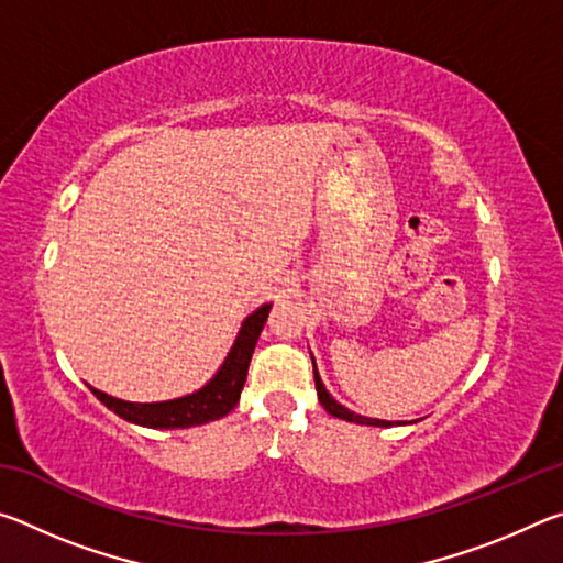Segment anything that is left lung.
Listing matches in <instances>:
<instances>
[{"label": "left lung", "mask_w": 563, "mask_h": 563, "mask_svg": "<svg viewBox=\"0 0 563 563\" xmlns=\"http://www.w3.org/2000/svg\"><path fill=\"white\" fill-rule=\"evenodd\" d=\"M312 373H316V389H318V399H320V405L325 407L332 417H340V419H345V422H355V424H369V427H393V422H387V419H373V417H362V415L350 412L347 407H342V405L338 402V399L328 393L325 385H322V379H320V375H318V367H316V360H312Z\"/></svg>", "instance_id": "left-lung-1"}]
</instances>
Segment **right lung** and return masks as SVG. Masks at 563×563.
I'll list each match as a JSON object with an SVG mask.
<instances>
[{
    "instance_id": "add662e5",
    "label": "right lung",
    "mask_w": 563,
    "mask_h": 563,
    "mask_svg": "<svg viewBox=\"0 0 563 563\" xmlns=\"http://www.w3.org/2000/svg\"><path fill=\"white\" fill-rule=\"evenodd\" d=\"M273 305H261L253 316L243 320V328L238 332L231 352L223 360V365L213 375L211 383H206L198 393L166 399V402H123L119 397H111L101 389L89 387L97 395L99 402L107 405L111 412H117L126 422L151 427V430H186V427L206 424L213 419L225 417L241 399V389L247 377L255 342L261 338V330L268 320Z\"/></svg>"
}]
</instances>
